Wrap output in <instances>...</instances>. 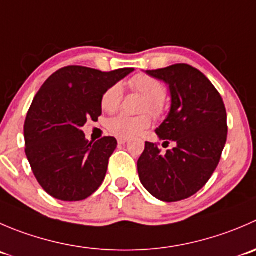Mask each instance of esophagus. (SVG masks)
<instances>
[{
    "label": "esophagus",
    "mask_w": 256,
    "mask_h": 256,
    "mask_svg": "<svg viewBox=\"0 0 256 256\" xmlns=\"http://www.w3.org/2000/svg\"><path fill=\"white\" fill-rule=\"evenodd\" d=\"M118 142L120 144V145H124V144H126V142H128V140H126V138H118Z\"/></svg>",
    "instance_id": "34e87169"
}]
</instances>
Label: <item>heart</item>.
<instances>
[{
  "label": "heart",
  "mask_w": 256,
  "mask_h": 256,
  "mask_svg": "<svg viewBox=\"0 0 256 256\" xmlns=\"http://www.w3.org/2000/svg\"><path fill=\"white\" fill-rule=\"evenodd\" d=\"M128 88L145 98L141 110L151 114L154 118H162L166 111L165 98L166 88L162 84L148 75L138 74L128 81ZM124 98V91L118 84L110 86L101 98V108L106 112H115L120 108ZM151 124L150 116L144 114L138 116H130L125 114L110 118L108 128L112 135L121 138H131L138 136L142 130L148 128Z\"/></svg>",
  "instance_id": "heart-1"
}]
</instances>
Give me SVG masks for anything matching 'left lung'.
<instances>
[{
	"label": "left lung",
	"instance_id": "obj_1",
	"mask_svg": "<svg viewBox=\"0 0 256 256\" xmlns=\"http://www.w3.org/2000/svg\"><path fill=\"white\" fill-rule=\"evenodd\" d=\"M146 74L170 88L171 108L156 128L164 145L145 142L138 161L141 184L161 202H174L196 194L219 165L228 138L226 110L219 91L198 68L176 64ZM162 145V146H164Z\"/></svg>",
	"mask_w": 256,
	"mask_h": 256
}]
</instances>
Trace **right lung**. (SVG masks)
I'll use <instances>...</instances> for the list:
<instances>
[{
	"instance_id": "obj_1",
	"label": "right lung",
	"mask_w": 256,
	"mask_h": 256,
	"mask_svg": "<svg viewBox=\"0 0 256 256\" xmlns=\"http://www.w3.org/2000/svg\"><path fill=\"white\" fill-rule=\"evenodd\" d=\"M132 71L66 66L36 94L24 120V152L34 178L54 199L80 202L102 184L118 141L104 136L88 142L81 128L98 121L102 94Z\"/></svg>"
}]
</instances>
